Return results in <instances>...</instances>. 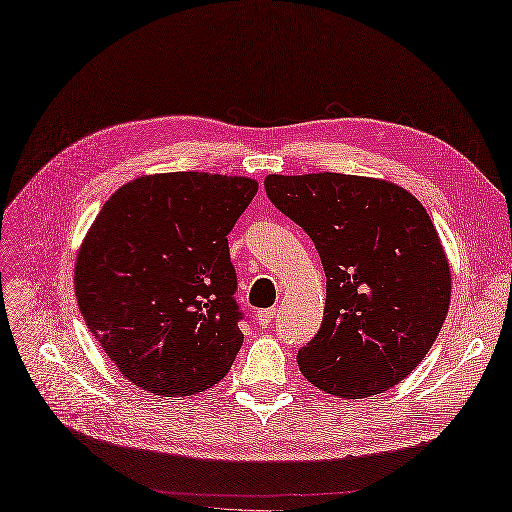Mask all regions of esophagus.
Returning a JSON list of instances; mask_svg holds the SVG:
<instances>
[{"label": "esophagus", "instance_id": "obj_1", "mask_svg": "<svg viewBox=\"0 0 512 512\" xmlns=\"http://www.w3.org/2000/svg\"><path fill=\"white\" fill-rule=\"evenodd\" d=\"M273 317H276V308H265V310H258V313H256V321H258V326H263V328L271 326Z\"/></svg>", "mask_w": 512, "mask_h": 512}]
</instances>
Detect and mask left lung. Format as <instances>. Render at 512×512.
I'll return each mask as SVG.
<instances>
[{"instance_id":"obj_1","label":"left lung","mask_w":512,"mask_h":512,"mask_svg":"<svg viewBox=\"0 0 512 512\" xmlns=\"http://www.w3.org/2000/svg\"><path fill=\"white\" fill-rule=\"evenodd\" d=\"M265 191L326 271L321 328L297 354L304 378L347 400L402 382L450 308V265L426 208L402 186L343 173L267 176Z\"/></svg>"}]
</instances>
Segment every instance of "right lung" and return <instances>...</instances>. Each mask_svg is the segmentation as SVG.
<instances>
[{
	"instance_id": "obj_1",
	"label": "right lung",
	"mask_w": 512,
	"mask_h": 512,
	"mask_svg": "<svg viewBox=\"0 0 512 512\" xmlns=\"http://www.w3.org/2000/svg\"><path fill=\"white\" fill-rule=\"evenodd\" d=\"M258 182L176 171L123 184L99 210L76 260L86 326L141 389L206 391L243 345L228 234Z\"/></svg>"
}]
</instances>
